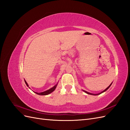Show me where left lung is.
Listing matches in <instances>:
<instances>
[{
	"label": "left lung",
	"instance_id": "1",
	"mask_svg": "<svg viewBox=\"0 0 130 130\" xmlns=\"http://www.w3.org/2000/svg\"><path fill=\"white\" fill-rule=\"evenodd\" d=\"M112 84H111V85H110L109 86H108V87L107 88H106V89H105L104 90V91H103V92H102L101 93H100V94H101V93H103V92H105L106 91V90H107L109 88V87H110V86H111V85H112ZM84 92H86V93H87V94H91V95H98V94H92V93H88V92H86V91H85V90H84Z\"/></svg>",
	"mask_w": 130,
	"mask_h": 130
}]
</instances>
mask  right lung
I'll return each mask as SVG.
<instances>
[{"instance_id": "obj_1", "label": "right lung", "mask_w": 130, "mask_h": 130, "mask_svg": "<svg viewBox=\"0 0 130 130\" xmlns=\"http://www.w3.org/2000/svg\"><path fill=\"white\" fill-rule=\"evenodd\" d=\"M25 84H26V86H27V87H29V86H28V85H27V82H26V81H25ZM56 86H57V85H55V86H54V87H53V88H51L49 89V90H46V91H45V92H41V93H37V92H35V93H36L37 94H38V95H48V94H49L51 93L52 92H53L54 91V90L55 89V88H56Z\"/></svg>"}]
</instances>
